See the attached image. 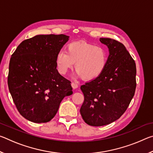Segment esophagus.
<instances>
[{
    "label": "esophagus",
    "instance_id": "1",
    "mask_svg": "<svg viewBox=\"0 0 153 153\" xmlns=\"http://www.w3.org/2000/svg\"><path fill=\"white\" fill-rule=\"evenodd\" d=\"M71 86H72V88H73V89H76V88H78V85L76 84V83L72 82L71 83Z\"/></svg>",
    "mask_w": 153,
    "mask_h": 153
}]
</instances>
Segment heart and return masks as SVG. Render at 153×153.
Listing matches in <instances>:
<instances>
[{"mask_svg": "<svg viewBox=\"0 0 153 153\" xmlns=\"http://www.w3.org/2000/svg\"><path fill=\"white\" fill-rule=\"evenodd\" d=\"M108 59V51L103 46L77 41L68 44L65 52L58 53L55 61L61 75H66L73 69L75 63V77L92 81L103 74L107 67Z\"/></svg>", "mask_w": 153, "mask_h": 153, "instance_id": "obj_1", "label": "heart"}]
</instances>
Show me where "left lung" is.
<instances>
[{"label": "left lung", "mask_w": 153, "mask_h": 153, "mask_svg": "<svg viewBox=\"0 0 153 153\" xmlns=\"http://www.w3.org/2000/svg\"><path fill=\"white\" fill-rule=\"evenodd\" d=\"M100 41L108 48L107 68L98 78L80 87L84 95L80 113L92 126L118 120L128 107L136 87V63L125 46L111 38Z\"/></svg>", "instance_id": "obj_1"}]
</instances>
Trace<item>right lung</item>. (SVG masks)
Listing matches in <instances>:
<instances>
[{
    "mask_svg": "<svg viewBox=\"0 0 153 153\" xmlns=\"http://www.w3.org/2000/svg\"><path fill=\"white\" fill-rule=\"evenodd\" d=\"M69 36L36 35L23 41L10 59L9 92L18 111L33 123L48 122L67 96L71 82L56 69V56Z\"/></svg>",
    "mask_w": 153,
    "mask_h": 153,
    "instance_id": "right-lung-1",
    "label": "right lung"
}]
</instances>
